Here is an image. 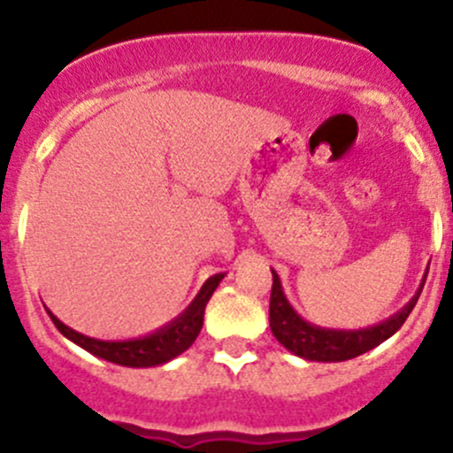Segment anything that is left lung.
Masks as SVG:
<instances>
[{
  "label": "left lung",
  "mask_w": 453,
  "mask_h": 453,
  "mask_svg": "<svg viewBox=\"0 0 453 453\" xmlns=\"http://www.w3.org/2000/svg\"><path fill=\"white\" fill-rule=\"evenodd\" d=\"M427 272L429 267L425 269L421 285H418L417 294L410 298V303L401 311L383 319V322L366 328H326L307 322L303 315L291 307L285 291H282L280 278L272 269L273 285L272 300H269V326H272L273 337L289 353L298 355L307 362H346V359H353L357 355L372 350L374 346L386 342L388 337H392L403 326V322L412 313L414 304H417L418 296H421Z\"/></svg>",
  "instance_id": "8db88e82"
}]
</instances>
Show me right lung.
Segmentation results:
<instances>
[{
    "label": "right lung",
    "mask_w": 453,
    "mask_h": 453,
    "mask_svg": "<svg viewBox=\"0 0 453 453\" xmlns=\"http://www.w3.org/2000/svg\"><path fill=\"white\" fill-rule=\"evenodd\" d=\"M223 276L226 273H214V276H210L199 289V294L195 296L193 303L177 315L175 319H171V322L164 324L157 331L149 333V335L134 337V340H96V337L83 335V333L74 331L67 324H63L50 309H45V311H48L54 326L61 331V335H65L76 346L85 349L87 353L96 355V357L104 359V362L118 364V366L153 368L171 362V359H175L177 355H181L186 349L193 346L201 326H203L205 304L212 298V294L217 291Z\"/></svg>",
    "instance_id": "1"
}]
</instances>
